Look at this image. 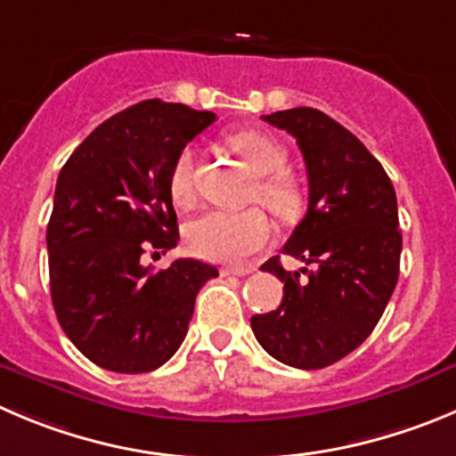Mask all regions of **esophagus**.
<instances>
[{
  "mask_svg": "<svg viewBox=\"0 0 456 456\" xmlns=\"http://www.w3.org/2000/svg\"><path fill=\"white\" fill-rule=\"evenodd\" d=\"M254 267H224L223 276H248L252 274Z\"/></svg>",
  "mask_w": 456,
  "mask_h": 456,
  "instance_id": "34e87169",
  "label": "esophagus"
}]
</instances>
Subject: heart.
<instances>
[{"instance_id":"b5f03b06","label":"heart","mask_w":456,"mask_h":456,"mask_svg":"<svg viewBox=\"0 0 456 456\" xmlns=\"http://www.w3.org/2000/svg\"><path fill=\"white\" fill-rule=\"evenodd\" d=\"M229 148L242 157L254 175H261L254 198L279 218H292L299 211L301 193L290 175L283 173L288 152L279 139L263 130H240L229 134ZM173 202L189 207L195 200V151L182 148L168 177ZM186 245L200 258L216 263H242L261 252L272 240V224L261 208L248 211H207L184 229Z\"/></svg>"}]
</instances>
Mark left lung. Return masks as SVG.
I'll list each match as a JSON object with an SVG mask.
<instances>
[{
    "mask_svg": "<svg viewBox=\"0 0 456 456\" xmlns=\"http://www.w3.org/2000/svg\"><path fill=\"white\" fill-rule=\"evenodd\" d=\"M290 132L308 170V211L283 254L313 265L261 270L283 283L276 310L254 314L258 344L279 362L324 369L355 351L380 322L401 270L403 233L389 175L364 143L329 114L292 108L263 117Z\"/></svg>",
    "mask_w": 456,
    "mask_h": 456,
    "instance_id": "left-lung-1",
    "label": "left lung"
}]
</instances>
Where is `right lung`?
Listing matches in <instances>:
<instances>
[{"mask_svg":"<svg viewBox=\"0 0 456 456\" xmlns=\"http://www.w3.org/2000/svg\"><path fill=\"white\" fill-rule=\"evenodd\" d=\"M216 121L182 103L142 101L101 123L62 166L46 249L51 301L67 338L117 373H146L175 355L195 297L216 265L177 258L143 267L180 240L168 191L182 148Z\"/></svg>","mask_w":456,"mask_h":456,"instance_id":"1","label":"right lung"}]
</instances>
